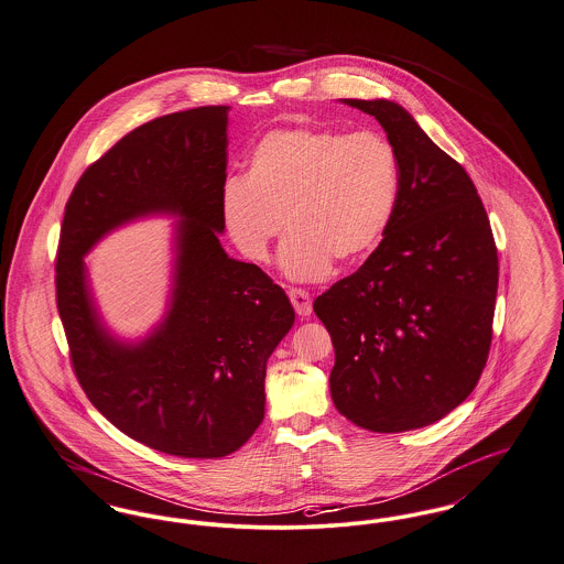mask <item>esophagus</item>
I'll return each instance as SVG.
<instances>
[{
	"label": "esophagus",
	"mask_w": 564,
	"mask_h": 564,
	"mask_svg": "<svg viewBox=\"0 0 564 564\" xmlns=\"http://www.w3.org/2000/svg\"><path fill=\"white\" fill-rule=\"evenodd\" d=\"M289 297H291V303H293V307H295V312L300 314L301 318H307L312 314V297L305 291L291 289Z\"/></svg>",
	"instance_id": "esophagus-1"
}]
</instances>
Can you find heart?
<instances>
[{
  "mask_svg": "<svg viewBox=\"0 0 564 564\" xmlns=\"http://www.w3.org/2000/svg\"><path fill=\"white\" fill-rule=\"evenodd\" d=\"M400 160L387 137L361 130H273L248 155L243 180L223 189L228 237L252 263L269 259L282 220L278 264L295 282L329 275L334 261L372 254L400 205Z\"/></svg>",
  "mask_w": 564,
  "mask_h": 564,
  "instance_id": "1",
  "label": "heart"
}]
</instances>
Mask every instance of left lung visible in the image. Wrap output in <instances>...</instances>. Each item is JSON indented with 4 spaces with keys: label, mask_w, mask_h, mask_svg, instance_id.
Segmentation results:
<instances>
[{
    "label": "left lung",
    "mask_w": 564,
    "mask_h": 564,
    "mask_svg": "<svg viewBox=\"0 0 564 564\" xmlns=\"http://www.w3.org/2000/svg\"><path fill=\"white\" fill-rule=\"evenodd\" d=\"M372 115L400 160V205L368 261L314 301L332 334L339 414L370 432L436 423L488 361L498 257L468 173L393 100H341Z\"/></svg>",
    "instance_id": "left-lung-1"
}]
</instances>
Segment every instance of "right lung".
I'll return each instance as SVG.
<instances>
[{
	"label": "right lung",
	"mask_w": 564,
	"mask_h": 564,
	"mask_svg": "<svg viewBox=\"0 0 564 564\" xmlns=\"http://www.w3.org/2000/svg\"><path fill=\"white\" fill-rule=\"evenodd\" d=\"M228 111L164 115L126 134L78 180L59 237L57 310L83 391L126 436L177 457H225L254 434L267 359L295 323L286 293L220 243ZM151 215L178 223L167 310L145 337L121 339L84 257Z\"/></svg>",
	"instance_id": "1"
}]
</instances>
